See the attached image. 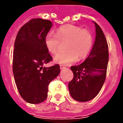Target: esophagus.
Instances as JSON below:
<instances>
[{
    "label": "esophagus",
    "mask_w": 123,
    "mask_h": 123,
    "mask_svg": "<svg viewBox=\"0 0 123 123\" xmlns=\"http://www.w3.org/2000/svg\"><path fill=\"white\" fill-rule=\"evenodd\" d=\"M60 68H61V69H64V68H65V67L63 66V65H62V64H61V65H60Z\"/></svg>",
    "instance_id": "esophagus-1"
}]
</instances>
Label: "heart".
I'll list each match as a JSON object with an SVG mask.
<instances>
[{
  "label": "heart",
  "mask_w": 123,
  "mask_h": 123,
  "mask_svg": "<svg viewBox=\"0 0 123 123\" xmlns=\"http://www.w3.org/2000/svg\"><path fill=\"white\" fill-rule=\"evenodd\" d=\"M61 41H67V51L59 52L54 57L56 63L70 64L88 55L93 45V35L90 31L74 25H66L57 29L56 33L52 31L45 35L44 42L46 48L51 53L59 50Z\"/></svg>",
  "instance_id": "1"
}]
</instances>
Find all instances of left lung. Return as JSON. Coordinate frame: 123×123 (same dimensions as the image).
<instances>
[{
	"label": "left lung",
	"instance_id": "left-lung-1",
	"mask_svg": "<svg viewBox=\"0 0 123 123\" xmlns=\"http://www.w3.org/2000/svg\"><path fill=\"white\" fill-rule=\"evenodd\" d=\"M95 39L88 58L82 64L72 66L74 77L68 84L72 98L81 102L92 99L100 92L105 80L109 61L108 45L103 31L98 24Z\"/></svg>",
	"mask_w": 123,
	"mask_h": 123
}]
</instances>
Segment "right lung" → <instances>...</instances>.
<instances>
[{
  "label": "right lung",
  "mask_w": 123,
  "mask_h": 123,
  "mask_svg": "<svg viewBox=\"0 0 123 123\" xmlns=\"http://www.w3.org/2000/svg\"><path fill=\"white\" fill-rule=\"evenodd\" d=\"M52 27L47 20L35 18L20 28L13 51V74L21 97L28 103H40L47 98L48 86L59 74L60 67H43L52 61L44 42Z\"/></svg>",
  "instance_id": "1"
}]
</instances>
